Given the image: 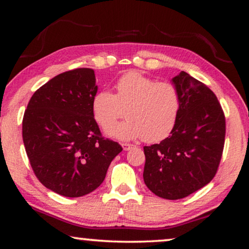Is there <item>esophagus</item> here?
<instances>
[{
	"instance_id": "1",
	"label": "esophagus",
	"mask_w": 249,
	"mask_h": 249,
	"mask_svg": "<svg viewBox=\"0 0 249 249\" xmlns=\"http://www.w3.org/2000/svg\"><path fill=\"white\" fill-rule=\"evenodd\" d=\"M122 147H123V149H124L125 151H127V150H129L130 148H133L134 145L127 144V142H123V144H122Z\"/></svg>"
}]
</instances>
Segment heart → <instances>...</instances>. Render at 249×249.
Masks as SVG:
<instances>
[{
    "label": "heart",
    "instance_id": "b5f03b06",
    "mask_svg": "<svg viewBox=\"0 0 249 249\" xmlns=\"http://www.w3.org/2000/svg\"><path fill=\"white\" fill-rule=\"evenodd\" d=\"M115 94L100 91L92 101L94 120L119 141L142 138L147 142L162 141L174 128L180 107L179 92L174 84L156 82L137 71H129L117 80Z\"/></svg>",
    "mask_w": 249,
    "mask_h": 249
}]
</instances>
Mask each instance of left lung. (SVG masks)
I'll use <instances>...</instances> for the list:
<instances>
[{"instance_id":"8db88e82","label":"left lung","mask_w":249,"mask_h":249,"mask_svg":"<svg viewBox=\"0 0 249 249\" xmlns=\"http://www.w3.org/2000/svg\"><path fill=\"white\" fill-rule=\"evenodd\" d=\"M180 107L169 136L145 146L144 181L156 196L179 200L208 184L220 165L225 140V117L216 95L181 71L171 79Z\"/></svg>"}]
</instances>
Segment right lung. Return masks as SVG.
Returning a JSON list of instances; mask_svg holds the SVG:
<instances>
[{
    "instance_id": "add662e5",
    "label": "right lung",
    "mask_w": 249,
    "mask_h": 249,
    "mask_svg": "<svg viewBox=\"0 0 249 249\" xmlns=\"http://www.w3.org/2000/svg\"><path fill=\"white\" fill-rule=\"evenodd\" d=\"M96 92L93 69L67 71L40 87L24 113L23 142L31 166L40 182L60 196L94 191L123 150L101 135L92 112Z\"/></svg>"
}]
</instances>
